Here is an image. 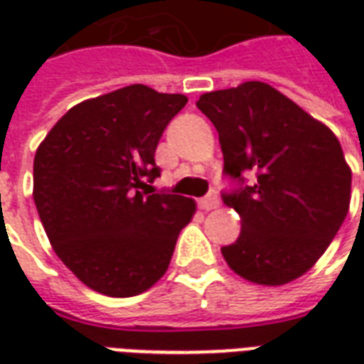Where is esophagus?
<instances>
[{
  "label": "esophagus",
  "mask_w": 364,
  "mask_h": 364,
  "mask_svg": "<svg viewBox=\"0 0 364 364\" xmlns=\"http://www.w3.org/2000/svg\"><path fill=\"white\" fill-rule=\"evenodd\" d=\"M218 198H216V195L214 193H210V195H206L205 198H200L198 200V206L203 208V210H213V208H218Z\"/></svg>",
  "instance_id": "obj_1"
}]
</instances>
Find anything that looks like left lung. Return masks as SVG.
Returning a JSON list of instances; mask_svg holds the SVG:
<instances>
[{
	"mask_svg": "<svg viewBox=\"0 0 364 364\" xmlns=\"http://www.w3.org/2000/svg\"><path fill=\"white\" fill-rule=\"evenodd\" d=\"M218 130L224 173L253 185L224 195L242 218L234 244L222 247L242 279L279 287L302 277L328 250L351 203V167L337 136L263 82L198 97ZM364 197V195H363Z\"/></svg>",
	"mask_w": 364,
	"mask_h": 364,
	"instance_id": "left-lung-1",
	"label": "left lung"
}]
</instances>
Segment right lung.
I'll return each instance as SVG.
<instances>
[{"instance_id": "add662e5", "label": "right lung", "mask_w": 364, "mask_h": 364, "mask_svg": "<svg viewBox=\"0 0 364 364\" xmlns=\"http://www.w3.org/2000/svg\"><path fill=\"white\" fill-rule=\"evenodd\" d=\"M185 105L179 93L127 85L72 107L36 150L33 198L52 250L101 294L154 287L197 210L150 185L159 138Z\"/></svg>"}]
</instances>
